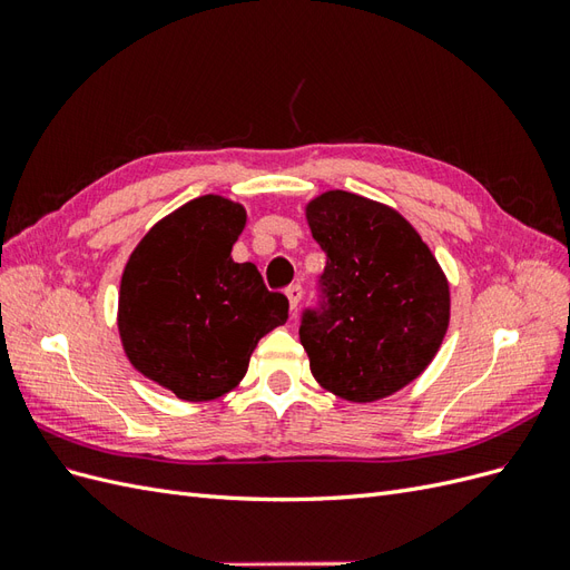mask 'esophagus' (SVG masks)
I'll list each match as a JSON object with an SVG mask.
<instances>
[{"instance_id":"obj_1","label":"esophagus","mask_w":570,"mask_h":570,"mask_svg":"<svg viewBox=\"0 0 570 570\" xmlns=\"http://www.w3.org/2000/svg\"><path fill=\"white\" fill-rule=\"evenodd\" d=\"M285 295H287V302H289V308H292V312H297V306H299L302 295H304L302 285H289V287L285 289Z\"/></svg>"}]
</instances>
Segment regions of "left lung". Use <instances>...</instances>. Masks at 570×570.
<instances>
[{
	"instance_id": "8db88e82",
	"label": "left lung",
	"mask_w": 570,
	"mask_h": 570,
	"mask_svg": "<svg viewBox=\"0 0 570 570\" xmlns=\"http://www.w3.org/2000/svg\"><path fill=\"white\" fill-rule=\"evenodd\" d=\"M327 256V308L306 314L302 347L316 383L371 404L430 366L450 327V281L419 230L392 206L325 189L304 206Z\"/></svg>"
}]
</instances>
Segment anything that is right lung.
Returning a JSON list of instances; mask_svg holds the SVG:
<instances>
[{
    "mask_svg": "<svg viewBox=\"0 0 570 570\" xmlns=\"http://www.w3.org/2000/svg\"><path fill=\"white\" fill-rule=\"evenodd\" d=\"M239 202L202 195L154 223L118 289V335L135 371L183 402H214L249 368L258 340L287 321L254 264H235Z\"/></svg>",
    "mask_w": 570,
    "mask_h": 570,
    "instance_id": "1",
    "label": "right lung"
}]
</instances>
